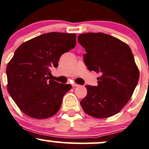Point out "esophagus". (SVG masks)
I'll list each match as a JSON object with an SVG mask.
<instances>
[{
  "label": "esophagus",
  "mask_w": 149,
  "mask_h": 149,
  "mask_svg": "<svg viewBox=\"0 0 149 149\" xmlns=\"http://www.w3.org/2000/svg\"><path fill=\"white\" fill-rule=\"evenodd\" d=\"M72 87H79V84H76V83H73L72 84Z\"/></svg>",
  "instance_id": "obj_1"
}]
</instances>
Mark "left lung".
<instances>
[{"label":"left lung","instance_id":"8db88e82","mask_svg":"<svg viewBox=\"0 0 149 149\" xmlns=\"http://www.w3.org/2000/svg\"><path fill=\"white\" fill-rule=\"evenodd\" d=\"M85 48L84 62L89 71L101 73L97 87L86 85L87 94L80 102L88 115L99 119L119 113L129 102L139 79V71L129 46L102 33L78 36Z\"/></svg>","mask_w":149,"mask_h":149}]
</instances>
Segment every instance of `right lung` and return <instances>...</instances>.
<instances>
[{"mask_svg":"<svg viewBox=\"0 0 149 149\" xmlns=\"http://www.w3.org/2000/svg\"><path fill=\"white\" fill-rule=\"evenodd\" d=\"M76 34L52 32L20 45L8 64L7 89L17 106L35 119L55 115L61 107L70 84L51 79V68H57L62 54L74 48Z\"/></svg>","mask_w":149,"mask_h":149,"instance_id":"right-lung-1","label":"right lung"}]
</instances>
